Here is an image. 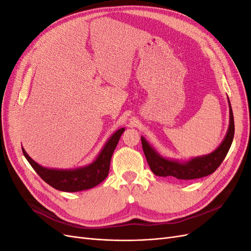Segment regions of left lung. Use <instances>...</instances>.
Listing matches in <instances>:
<instances>
[{"mask_svg":"<svg viewBox=\"0 0 251 251\" xmlns=\"http://www.w3.org/2000/svg\"><path fill=\"white\" fill-rule=\"evenodd\" d=\"M229 103V126L228 131L225 136L224 140L220 144V147L215 150L212 153L195 157L191 160L186 162H180L177 160H170L162 156L159 155L155 149L151 144L141 137V143L143 153L146 155L147 161L150 165V168L156 176L160 177H168L172 176L179 180H193L198 179L214 173L224 160L227 153L230 149V146L233 140L234 135V121H233V114L232 109Z\"/></svg>","mask_w":251,"mask_h":251,"instance_id":"1","label":"left lung"}]
</instances>
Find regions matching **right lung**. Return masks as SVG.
Masks as SVG:
<instances>
[{"label":"right lung","instance_id":"right-lung-1","mask_svg":"<svg viewBox=\"0 0 251 251\" xmlns=\"http://www.w3.org/2000/svg\"><path fill=\"white\" fill-rule=\"evenodd\" d=\"M124 131L125 127H121L111 136L100 151V155L97 156L92 163L74 170H55L44 168V166L32 160L23 148L22 151L33 170L50 186L62 192H80L98 185L107 178L113 151L115 150Z\"/></svg>","mask_w":251,"mask_h":251}]
</instances>
